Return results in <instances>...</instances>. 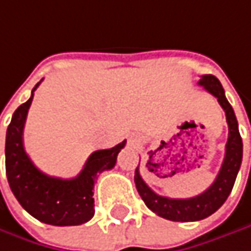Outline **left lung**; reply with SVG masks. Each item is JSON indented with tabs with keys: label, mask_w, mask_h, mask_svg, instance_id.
<instances>
[{
	"label": "left lung",
	"mask_w": 251,
	"mask_h": 251,
	"mask_svg": "<svg viewBox=\"0 0 251 251\" xmlns=\"http://www.w3.org/2000/svg\"><path fill=\"white\" fill-rule=\"evenodd\" d=\"M198 84L217 98L218 103L226 112V119L228 124L226 155L214 182L204 193L193 198H168L158 195L149 188L139 174V165L135 170L136 190L147 207L155 214L171 221H198L214 214L231 193L243 159V141L240 136L239 124L231 104L226 99L224 89L220 80L213 75H204Z\"/></svg>",
	"instance_id": "8db88e82"
}]
</instances>
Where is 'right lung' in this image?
Masks as SVG:
<instances>
[{
  "label": "right lung",
  "mask_w": 251,
  "mask_h": 251,
  "mask_svg": "<svg viewBox=\"0 0 251 251\" xmlns=\"http://www.w3.org/2000/svg\"><path fill=\"white\" fill-rule=\"evenodd\" d=\"M31 98L17 107L7 129L5 171L12 194L21 207L41 223L51 226H79L95 216L93 188L99 174L112 170L126 141L110 149L93 152L83 170L72 179L49 176L41 172L24 149L23 130L33 102Z\"/></svg>",
  "instance_id": "right-lung-1"
}]
</instances>
